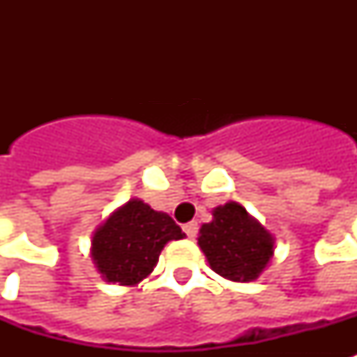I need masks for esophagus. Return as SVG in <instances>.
<instances>
[{
  "label": "esophagus",
  "instance_id": "esophagus-1",
  "mask_svg": "<svg viewBox=\"0 0 357 357\" xmlns=\"http://www.w3.org/2000/svg\"><path fill=\"white\" fill-rule=\"evenodd\" d=\"M183 231L189 238H195L198 235V222H189L183 226Z\"/></svg>",
  "mask_w": 357,
  "mask_h": 357
}]
</instances>
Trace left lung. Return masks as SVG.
<instances>
[{
    "label": "left lung",
    "instance_id": "obj_1",
    "mask_svg": "<svg viewBox=\"0 0 357 357\" xmlns=\"http://www.w3.org/2000/svg\"><path fill=\"white\" fill-rule=\"evenodd\" d=\"M198 244L213 271L234 282L255 280L274 252L272 235L235 202L213 211V222L202 226Z\"/></svg>",
    "mask_w": 357,
    "mask_h": 357
}]
</instances>
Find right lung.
Returning a JSON list of instances; mask_svg holds the SVG:
<instances>
[{
	"label": "right lung",
	"instance_id": "right-lung-1",
	"mask_svg": "<svg viewBox=\"0 0 357 357\" xmlns=\"http://www.w3.org/2000/svg\"><path fill=\"white\" fill-rule=\"evenodd\" d=\"M178 224L148 204L129 200L92 237V259L107 282L135 285L159 261L168 241L183 238Z\"/></svg>",
	"mask_w": 357,
	"mask_h": 357
}]
</instances>
